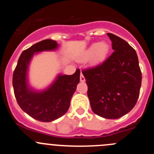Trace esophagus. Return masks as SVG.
<instances>
[{
  "label": "esophagus",
  "instance_id": "obj_1",
  "mask_svg": "<svg viewBox=\"0 0 154 154\" xmlns=\"http://www.w3.org/2000/svg\"><path fill=\"white\" fill-rule=\"evenodd\" d=\"M80 81H81L82 82H84L85 81V77L83 76V75H82V73H81V74H80Z\"/></svg>",
  "mask_w": 154,
  "mask_h": 154
}]
</instances>
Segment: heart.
I'll list each match as a JSON object with an SVG mask.
<instances>
[{
    "instance_id": "obj_1",
    "label": "heart",
    "mask_w": 154,
    "mask_h": 154,
    "mask_svg": "<svg viewBox=\"0 0 154 154\" xmlns=\"http://www.w3.org/2000/svg\"><path fill=\"white\" fill-rule=\"evenodd\" d=\"M109 46L106 42L95 43L85 51L82 59L85 61L90 60L92 58L94 62H99L103 61L108 55Z\"/></svg>"
}]
</instances>
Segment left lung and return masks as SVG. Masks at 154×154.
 I'll use <instances>...</instances> for the list:
<instances>
[{"label":"left lung","mask_w":154,"mask_h":154,"mask_svg":"<svg viewBox=\"0 0 154 154\" xmlns=\"http://www.w3.org/2000/svg\"><path fill=\"white\" fill-rule=\"evenodd\" d=\"M107 35L112 41L113 52L103 63L82 72L86 80L87 95L94 113L115 119L135 106L142 74L134 48L113 34Z\"/></svg>","instance_id":"obj_1"}]
</instances>
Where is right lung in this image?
Listing matches in <instances>:
<instances>
[{"instance_id": "1", "label": "right lung", "mask_w": 154, "mask_h": 154, "mask_svg": "<svg viewBox=\"0 0 154 154\" xmlns=\"http://www.w3.org/2000/svg\"><path fill=\"white\" fill-rule=\"evenodd\" d=\"M55 41L46 39L23 51L13 73L14 92L16 100L23 111L41 122H51L67 112L76 86L79 82L80 70L71 75H59L51 86L43 92H35L28 88L27 71L35 52L55 50Z\"/></svg>"}]
</instances>
